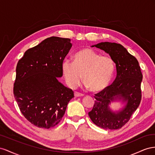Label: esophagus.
<instances>
[{
  "label": "esophagus",
  "instance_id": "esophagus-1",
  "mask_svg": "<svg viewBox=\"0 0 155 155\" xmlns=\"http://www.w3.org/2000/svg\"><path fill=\"white\" fill-rule=\"evenodd\" d=\"M74 97H82V96L84 95L82 94H81V93H78L77 91H74Z\"/></svg>",
  "mask_w": 155,
  "mask_h": 155
}]
</instances>
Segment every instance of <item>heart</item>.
I'll return each mask as SVG.
<instances>
[{"mask_svg":"<svg viewBox=\"0 0 155 155\" xmlns=\"http://www.w3.org/2000/svg\"><path fill=\"white\" fill-rule=\"evenodd\" d=\"M115 71V63L108 56L90 48L76 52L73 61L65 60L61 65V71L66 83L71 87L80 84L82 80L91 91L98 92L107 87L112 81Z\"/></svg>","mask_w":155,"mask_h":155,"instance_id":"heart-1","label":"heart"}]
</instances>
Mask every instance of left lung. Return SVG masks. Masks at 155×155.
<instances>
[{
	"label": "left lung",
	"instance_id": "8db88e82",
	"mask_svg": "<svg viewBox=\"0 0 155 155\" xmlns=\"http://www.w3.org/2000/svg\"><path fill=\"white\" fill-rule=\"evenodd\" d=\"M92 47L109 54L116 64L117 76L111 85L95 94L94 107L88 115L92 122L102 129H121L130 120L141 102L143 75L139 63L120 44L102 42ZM116 99L127 103L124 109L116 113L111 112L108 105Z\"/></svg>",
	"mask_w": 155,
	"mask_h": 155
}]
</instances>
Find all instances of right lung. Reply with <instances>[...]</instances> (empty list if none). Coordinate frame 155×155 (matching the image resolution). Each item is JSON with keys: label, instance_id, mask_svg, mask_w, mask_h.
<instances>
[{"label": "right lung", "instance_id": "1", "mask_svg": "<svg viewBox=\"0 0 155 155\" xmlns=\"http://www.w3.org/2000/svg\"><path fill=\"white\" fill-rule=\"evenodd\" d=\"M71 47L69 38H48L26 51L17 64L14 97L22 114L36 127L58 124L74 97L73 91L57 79Z\"/></svg>", "mask_w": 155, "mask_h": 155}]
</instances>
